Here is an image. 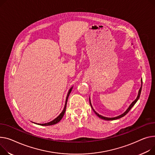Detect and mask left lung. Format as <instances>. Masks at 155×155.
I'll return each mask as SVG.
<instances>
[{"label":"left lung","mask_w":155,"mask_h":155,"mask_svg":"<svg viewBox=\"0 0 155 155\" xmlns=\"http://www.w3.org/2000/svg\"><path fill=\"white\" fill-rule=\"evenodd\" d=\"M142 79H141V88H140V90H139V91H138V96H137V98L135 99V101H133L131 104V105L129 106V107L128 108V109L123 113V114H121V115H119V116H118V117H113V118H108V117H103V116H101V115H99L98 113H97L95 111V110L93 108V107H92V105H91V101H90V98H89V101H90V105H91V108H92V110H94V111L95 112V114L99 117V118H101V119H103V120H117V119H118V118H121V117H124L125 115H126L127 113L129 112V111L131 109V108L135 105V104H136L137 103V101L138 100V99H139V98H140V94H141V88H142Z\"/></svg>","instance_id":"obj_1"}]
</instances>
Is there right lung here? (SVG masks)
I'll return each instance as SVG.
<instances>
[{
  "mask_svg": "<svg viewBox=\"0 0 155 155\" xmlns=\"http://www.w3.org/2000/svg\"><path fill=\"white\" fill-rule=\"evenodd\" d=\"M72 88H73V87L70 88V89L69 90V91H68V94H67V98H66V101H65V104L64 108L63 111H61V113H60V114L56 118H55V119H54V120H52V121H50V122H48V123H43V124H39V123H38V125H42V126H50V125H52L56 124V123H58V122L61 120V118H63V117H64V114H65V110H66V107H67V103L68 98V97H69V95H70V94ZM36 124H37V123H36Z\"/></svg>",
  "mask_w": 155,
  "mask_h": 155,
  "instance_id": "right-lung-1",
  "label": "right lung"
}]
</instances>
